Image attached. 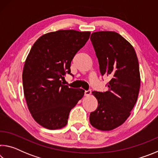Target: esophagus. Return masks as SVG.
Returning a JSON list of instances; mask_svg holds the SVG:
<instances>
[{"label": "esophagus", "mask_w": 158, "mask_h": 158, "mask_svg": "<svg viewBox=\"0 0 158 158\" xmlns=\"http://www.w3.org/2000/svg\"><path fill=\"white\" fill-rule=\"evenodd\" d=\"M90 93H91V91H90V90H85L84 95H85V96H89L90 95Z\"/></svg>", "instance_id": "esophagus-1"}]
</instances>
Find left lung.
<instances>
[{
  "instance_id": "1",
  "label": "left lung",
  "mask_w": 158,
  "mask_h": 158,
  "mask_svg": "<svg viewBox=\"0 0 158 158\" xmlns=\"http://www.w3.org/2000/svg\"><path fill=\"white\" fill-rule=\"evenodd\" d=\"M90 40L101 74L111 80L107 91L92 92L98 106L90 123L99 130H112L126 121L137 102L141 83L137 56L132 44L116 32H94Z\"/></svg>"
}]
</instances>
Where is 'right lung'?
Returning <instances> with one entry per match:
<instances>
[{
    "label": "right lung",
    "instance_id": "obj_1",
    "mask_svg": "<svg viewBox=\"0 0 158 158\" xmlns=\"http://www.w3.org/2000/svg\"><path fill=\"white\" fill-rule=\"evenodd\" d=\"M90 32L59 30L40 37L23 66L22 80L26 104L37 123L58 130L68 123L69 111L84 90L63 85L65 74L77 52L89 39Z\"/></svg>",
    "mask_w": 158,
    "mask_h": 158
}]
</instances>
